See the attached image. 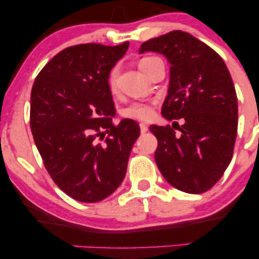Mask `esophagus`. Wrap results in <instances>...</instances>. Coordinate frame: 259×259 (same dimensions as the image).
I'll return each mask as SVG.
<instances>
[{"label": "esophagus", "mask_w": 259, "mask_h": 259, "mask_svg": "<svg viewBox=\"0 0 259 259\" xmlns=\"http://www.w3.org/2000/svg\"><path fill=\"white\" fill-rule=\"evenodd\" d=\"M140 130H141V133H142V134L146 133V132H148V126L146 125V124L141 123V124H140Z\"/></svg>", "instance_id": "34e87169"}]
</instances>
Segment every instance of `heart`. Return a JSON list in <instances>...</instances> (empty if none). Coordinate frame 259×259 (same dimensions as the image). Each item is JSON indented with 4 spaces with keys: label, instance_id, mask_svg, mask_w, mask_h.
<instances>
[{
    "label": "heart",
    "instance_id": "heart-1",
    "mask_svg": "<svg viewBox=\"0 0 259 259\" xmlns=\"http://www.w3.org/2000/svg\"><path fill=\"white\" fill-rule=\"evenodd\" d=\"M153 57H145L140 59L139 62V68L141 69V72H144L146 65L152 61ZM117 78H118V70L117 68L111 70L108 75V86L109 90H111L113 94L117 91ZM154 114V108L153 103L151 102H135L133 105L123 109L121 112V115L126 119H133V120H142L146 121L150 120L151 118L153 117Z\"/></svg>",
    "mask_w": 259,
    "mask_h": 259
}]
</instances>
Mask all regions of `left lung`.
I'll list each match as a JSON object with an SVG mask.
<instances>
[{"label": "left lung", "instance_id": "8db88e82", "mask_svg": "<svg viewBox=\"0 0 259 259\" xmlns=\"http://www.w3.org/2000/svg\"><path fill=\"white\" fill-rule=\"evenodd\" d=\"M148 51L170 63L162 115L168 120L184 118L180 135L169 125L150 126L158 140L157 167L175 189L202 194L221 179L233 157L237 134L233 79L221 56L189 32L174 30L151 38L139 53Z\"/></svg>", "mask_w": 259, "mask_h": 259}]
</instances>
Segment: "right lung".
<instances>
[{
  "label": "right lung",
  "mask_w": 259,
  "mask_h": 259,
  "mask_svg": "<svg viewBox=\"0 0 259 259\" xmlns=\"http://www.w3.org/2000/svg\"><path fill=\"white\" fill-rule=\"evenodd\" d=\"M127 47V41L68 47L45 65L32 85L35 145L56 185L76 201H102L119 187L140 135L133 119L112 124L115 109L108 75Z\"/></svg>",
  "instance_id": "obj_1"
}]
</instances>
